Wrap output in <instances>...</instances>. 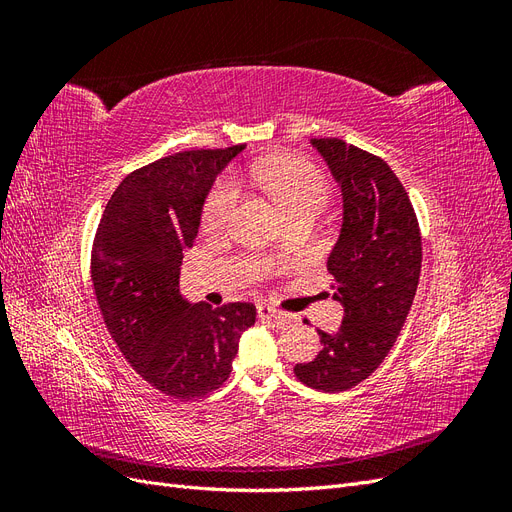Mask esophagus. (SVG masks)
I'll return each mask as SVG.
<instances>
[{
  "mask_svg": "<svg viewBox=\"0 0 512 512\" xmlns=\"http://www.w3.org/2000/svg\"><path fill=\"white\" fill-rule=\"evenodd\" d=\"M256 312H258V318L260 320H286L288 316L284 314V312H280V309H273L271 305H267V303H258V307H256Z\"/></svg>",
  "mask_w": 512,
  "mask_h": 512,
  "instance_id": "1",
  "label": "esophagus"
}]
</instances>
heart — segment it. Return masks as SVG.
Listing matches in <instances>:
<instances>
[{"instance_id": "b5f03b06", "label": "heart", "mask_w": 512, "mask_h": 512, "mask_svg": "<svg viewBox=\"0 0 512 512\" xmlns=\"http://www.w3.org/2000/svg\"><path fill=\"white\" fill-rule=\"evenodd\" d=\"M262 188L288 215L307 207H324L329 198V185L318 170L299 158H273L258 166ZM239 188L232 179H222L203 209V224L209 230H218L228 224L237 207Z\"/></svg>"}]
</instances>
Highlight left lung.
<instances>
[{"label": "left lung", "mask_w": 512, "mask_h": 512, "mask_svg": "<svg viewBox=\"0 0 512 512\" xmlns=\"http://www.w3.org/2000/svg\"><path fill=\"white\" fill-rule=\"evenodd\" d=\"M342 190V228L329 254L342 327L318 331L322 350L297 378L322 393L348 391L384 361L404 327L421 275V232L404 185L378 156L339 138L309 141Z\"/></svg>", "instance_id": "8db88e82"}]
</instances>
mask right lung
<instances>
[{"label": "right lung", "instance_id": "1", "mask_svg": "<svg viewBox=\"0 0 512 512\" xmlns=\"http://www.w3.org/2000/svg\"><path fill=\"white\" fill-rule=\"evenodd\" d=\"M245 145L194 149L130 173L106 203L91 277L106 329L136 374L175 399L222 386L252 303H190L179 288L183 250L194 245L205 200Z\"/></svg>", "mask_w": 512, "mask_h": 512}]
</instances>
